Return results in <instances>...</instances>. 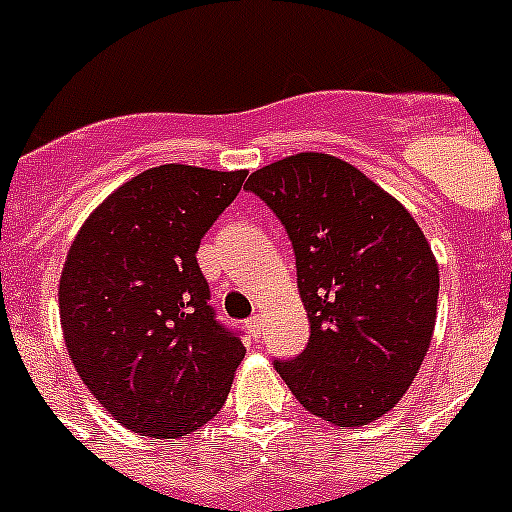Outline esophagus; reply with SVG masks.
Returning <instances> with one entry per match:
<instances>
[{
    "label": "esophagus",
    "mask_w": 512,
    "mask_h": 512,
    "mask_svg": "<svg viewBox=\"0 0 512 512\" xmlns=\"http://www.w3.org/2000/svg\"><path fill=\"white\" fill-rule=\"evenodd\" d=\"M246 328L253 338H259L261 333H264V315H253V318H248Z\"/></svg>",
    "instance_id": "1"
}]
</instances>
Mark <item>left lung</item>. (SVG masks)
Masks as SVG:
<instances>
[{
	"mask_svg": "<svg viewBox=\"0 0 512 512\" xmlns=\"http://www.w3.org/2000/svg\"><path fill=\"white\" fill-rule=\"evenodd\" d=\"M297 256L310 343L279 377L336 428L374 423L410 390L431 346L438 264L390 192L330 153H295L248 176Z\"/></svg>",
	"mask_w": 512,
	"mask_h": 512,
	"instance_id": "8db88e82",
	"label": "left lung"
}]
</instances>
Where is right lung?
Listing matches in <instances>:
<instances>
[{
    "label": "right lung",
    "instance_id": "1",
    "mask_svg": "<svg viewBox=\"0 0 512 512\" xmlns=\"http://www.w3.org/2000/svg\"><path fill=\"white\" fill-rule=\"evenodd\" d=\"M243 182V169H146L97 205L71 243L58 284L69 359L99 405L140 436L202 428L246 356L207 305L197 264L202 235Z\"/></svg>",
    "mask_w": 512,
    "mask_h": 512
}]
</instances>
